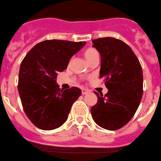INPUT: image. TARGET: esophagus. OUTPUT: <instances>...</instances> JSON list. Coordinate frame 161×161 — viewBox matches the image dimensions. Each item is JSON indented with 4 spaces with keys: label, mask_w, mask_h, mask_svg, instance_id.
Segmentation results:
<instances>
[{
    "label": "esophagus",
    "mask_w": 161,
    "mask_h": 161,
    "mask_svg": "<svg viewBox=\"0 0 161 161\" xmlns=\"http://www.w3.org/2000/svg\"><path fill=\"white\" fill-rule=\"evenodd\" d=\"M89 92V89H82V95H86L87 93Z\"/></svg>",
    "instance_id": "34e87169"
}]
</instances>
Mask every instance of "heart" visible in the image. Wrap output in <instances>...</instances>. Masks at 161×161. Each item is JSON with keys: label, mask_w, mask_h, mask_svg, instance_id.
<instances>
[{"label": "heart", "mask_w": 161, "mask_h": 161, "mask_svg": "<svg viewBox=\"0 0 161 161\" xmlns=\"http://www.w3.org/2000/svg\"><path fill=\"white\" fill-rule=\"evenodd\" d=\"M97 54H98V53H97V51H96L95 49H89L87 50L86 52L85 57H86V60H87V59H88V58L92 57V56H93V55H97Z\"/></svg>", "instance_id": "obj_1"}]
</instances>
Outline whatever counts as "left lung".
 <instances>
[{
	"label": "left lung",
	"mask_w": 161,
	"mask_h": 161,
	"mask_svg": "<svg viewBox=\"0 0 161 161\" xmlns=\"http://www.w3.org/2000/svg\"><path fill=\"white\" fill-rule=\"evenodd\" d=\"M101 58L100 78L108 92H95L97 97L91 108L94 121L107 130L124 126L136 112L143 95V72L138 59L124 41L107 37L92 41Z\"/></svg>",
	"instance_id": "8db88e82"
}]
</instances>
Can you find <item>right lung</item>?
<instances>
[{
	"mask_svg": "<svg viewBox=\"0 0 161 161\" xmlns=\"http://www.w3.org/2000/svg\"><path fill=\"white\" fill-rule=\"evenodd\" d=\"M85 44V41L47 40L35 45L22 60L18 92L25 113L37 128L53 130L67 120L81 90L60 89L56 82L58 73L66 69L70 58Z\"/></svg>",
	"mask_w": 161,
	"mask_h": 161,
	"instance_id": "1",
	"label": "right lung"
}]
</instances>
